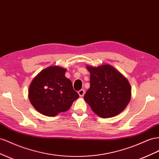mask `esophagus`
Returning <instances> with one entry per match:
<instances>
[{
    "label": "esophagus",
    "mask_w": 159,
    "mask_h": 159,
    "mask_svg": "<svg viewBox=\"0 0 159 159\" xmlns=\"http://www.w3.org/2000/svg\"><path fill=\"white\" fill-rule=\"evenodd\" d=\"M78 94H79L80 97H83L84 96V94H85V90L83 89H80V91H78Z\"/></svg>",
    "instance_id": "esophagus-1"
}]
</instances>
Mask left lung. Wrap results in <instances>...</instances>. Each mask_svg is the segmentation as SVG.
<instances>
[{
    "label": "left lung",
    "instance_id": "1",
    "mask_svg": "<svg viewBox=\"0 0 159 159\" xmlns=\"http://www.w3.org/2000/svg\"><path fill=\"white\" fill-rule=\"evenodd\" d=\"M86 67L90 73V87L84 100L93 112L104 118L122 112L131 98L128 80L110 65Z\"/></svg>",
    "mask_w": 159,
    "mask_h": 159
}]
</instances>
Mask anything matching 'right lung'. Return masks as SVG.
Here are the masks:
<instances>
[{"mask_svg": "<svg viewBox=\"0 0 159 159\" xmlns=\"http://www.w3.org/2000/svg\"><path fill=\"white\" fill-rule=\"evenodd\" d=\"M66 69L51 66L42 70L30 84L29 98L39 112L55 116L70 108L79 94L65 76Z\"/></svg>", "mask_w": 159, "mask_h": 159, "instance_id": "1", "label": "right lung"}]
</instances>
